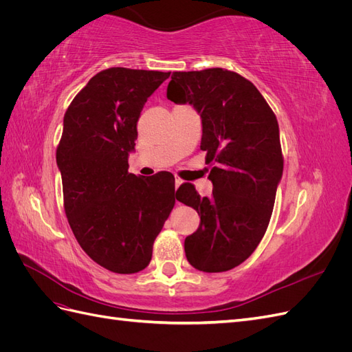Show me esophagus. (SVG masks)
I'll return each mask as SVG.
<instances>
[{
    "instance_id": "esophagus-1",
    "label": "esophagus",
    "mask_w": 352,
    "mask_h": 352,
    "mask_svg": "<svg viewBox=\"0 0 352 352\" xmlns=\"http://www.w3.org/2000/svg\"><path fill=\"white\" fill-rule=\"evenodd\" d=\"M182 184H184V180L180 179V177H176V179H175V188H176V189H177L180 185H182Z\"/></svg>"
}]
</instances>
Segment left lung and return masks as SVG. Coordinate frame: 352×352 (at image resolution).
Segmentation results:
<instances>
[{"mask_svg": "<svg viewBox=\"0 0 352 352\" xmlns=\"http://www.w3.org/2000/svg\"><path fill=\"white\" fill-rule=\"evenodd\" d=\"M167 98L194 105L201 150L215 164L211 198H201L192 184L176 190L201 217L185 239L186 258L201 272H228L250 257L269 226L283 172L278 119L252 82L221 67L173 72Z\"/></svg>", "mask_w": 352, "mask_h": 352, "instance_id": "left-lung-1", "label": "left lung"}]
</instances>
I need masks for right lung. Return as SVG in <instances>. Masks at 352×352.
<instances>
[{"instance_id": "1", "label": "right lung", "mask_w": 352, "mask_h": 352, "mask_svg": "<svg viewBox=\"0 0 352 352\" xmlns=\"http://www.w3.org/2000/svg\"><path fill=\"white\" fill-rule=\"evenodd\" d=\"M170 72L101 70L70 102L57 146L65 211L80 248L101 267L132 274L151 261L153 245L175 207V176L127 172L136 123Z\"/></svg>"}]
</instances>
